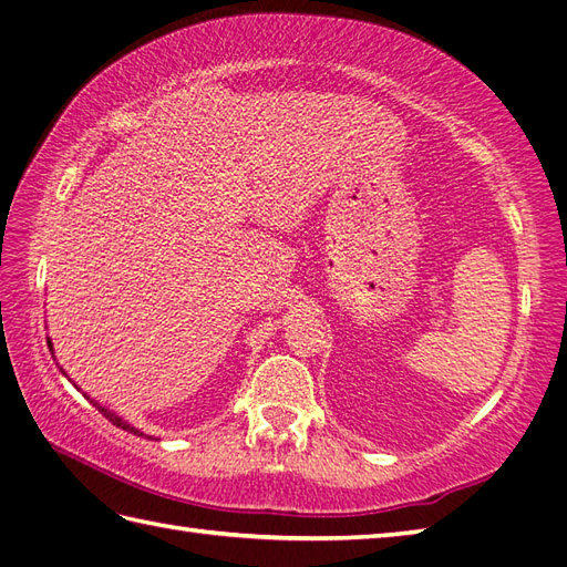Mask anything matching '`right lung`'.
I'll list each match as a JSON object with an SVG mask.
<instances>
[{
	"instance_id": "1",
	"label": "right lung",
	"mask_w": 567,
	"mask_h": 567,
	"mask_svg": "<svg viewBox=\"0 0 567 567\" xmlns=\"http://www.w3.org/2000/svg\"><path fill=\"white\" fill-rule=\"evenodd\" d=\"M48 346H50V340H48ZM50 350H52V348H50ZM91 403H94V405L99 408V411H101V415H105V417H109V420H111V423H113L115 427H123L125 432H133V434H140V437H142V432H140V430H135L133 425H127L123 417H117L115 413H111V411H109V408H101V405H99L96 401H91Z\"/></svg>"
}]
</instances>
